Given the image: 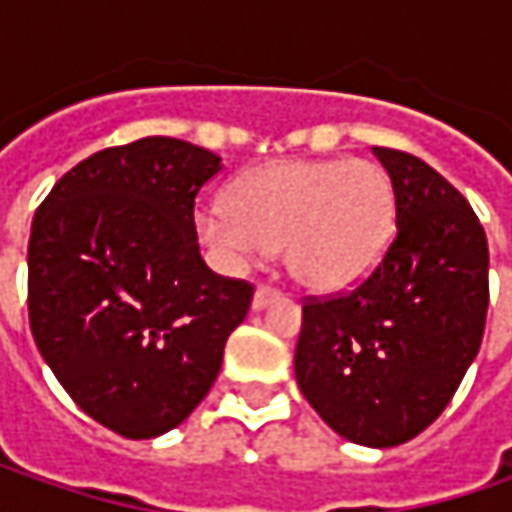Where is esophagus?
Returning a JSON list of instances; mask_svg holds the SVG:
<instances>
[{"label": "esophagus", "mask_w": 512, "mask_h": 512, "mask_svg": "<svg viewBox=\"0 0 512 512\" xmlns=\"http://www.w3.org/2000/svg\"><path fill=\"white\" fill-rule=\"evenodd\" d=\"M282 296V290L279 287H270V285H259L256 287V293H253V307L256 310H262L265 305H270L273 299H279Z\"/></svg>", "instance_id": "1"}]
</instances>
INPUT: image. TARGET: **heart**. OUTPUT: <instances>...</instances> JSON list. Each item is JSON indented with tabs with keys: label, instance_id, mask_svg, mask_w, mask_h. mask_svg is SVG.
I'll return each instance as SVG.
<instances>
[{
	"label": "heart",
	"instance_id": "obj_1",
	"mask_svg": "<svg viewBox=\"0 0 512 512\" xmlns=\"http://www.w3.org/2000/svg\"><path fill=\"white\" fill-rule=\"evenodd\" d=\"M393 219V182L376 162L302 159L245 173L230 187V207H199L196 227L236 265L285 247L296 282L342 290L382 262Z\"/></svg>",
	"mask_w": 512,
	"mask_h": 512
}]
</instances>
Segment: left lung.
I'll return each instance as SVG.
<instances>
[{
  "label": "left lung",
  "mask_w": 512,
  "mask_h": 512,
  "mask_svg": "<svg viewBox=\"0 0 512 512\" xmlns=\"http://www.w3.org/2000/svg\"><path fill=\"white\" fill-rule=\"evenodd\" d=\"M396 236L353 290L305 296L296 382L347 442L396 447L436 422L484 336L487 236L470 202L413 153L373 148Z\"/></svg>",
  "instance_id": "1"
}]
</instances>
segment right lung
<instances>
[{
	"label": "right lung",
	"instance_id": "right-lung-1",
	"mask_svg": "<svg viewBox=\"0 0 512 512\" xmlns=\"http://www.w3.org/2000/svg\"><path fill=\"white\" fill-rule=\"evenodd\" d=\"M219 162L170 136L105 148L33 216L30 333L70 399L125 439L185 422L253 302L199 256L193 207Z\"/></svg>",
	"mask_w": 512,
	"mask_h": 512
}]
</instances>
